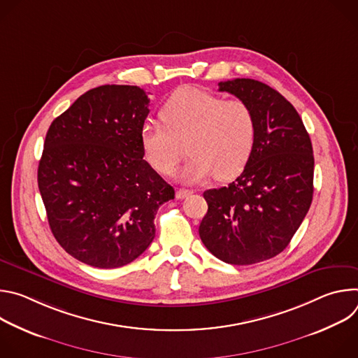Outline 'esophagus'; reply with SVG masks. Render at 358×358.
<instances>
[{"label": "esophagus", "mask_w": 358, "mask_h": 358, "mask_svg": "<svg viewBox=\"0 0 358 358\" xmlns=\"http://www.w3.org/2000/svg\"><path fill=\"white\" fill-rule=\"evenodd\" d=\"M192 192H194L192 189H185V188H180V189H177V192H176V196H177L178 199H182V198H185V196L191 195Z\"/></svg>", "instance_id": "34e87169"}]
</instances>
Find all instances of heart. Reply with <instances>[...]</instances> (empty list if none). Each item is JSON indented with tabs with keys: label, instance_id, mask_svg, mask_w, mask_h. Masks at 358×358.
Listing matches in <instances>:
<instances>
[{
	"label": "heart",
	"instance_id": "obj_1",
	"mask_svg": "<svg viewBox=\"0 0 358 358\" xmlns=\"http://www.w3.org/2000/svg\"><path fill=\"white\" fill-rule=\"evenodd\" d=\"M163 124L144 123L140 145L147 163L162 176H171L184 147L189 159L178 177L199 182L213 177L231 180L252 157L258 137L253 110L243 100H225L210 92L185 87L160 110Z\"/></svg>",
	"mask_w": 358,
	"mask_h": 358
}]
</instances>
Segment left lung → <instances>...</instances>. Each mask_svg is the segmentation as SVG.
Instances as JSON below:
<instances>
[{
	"label": "left lung",
	"instance_id": "8db88e82",
	"mask_svg": "<svg viewBox=\"0 0 358 358\" xmlns=\"http://www.w3.org/2000/svg\"><path fill=\"white\" fill-rule=\"evenodd\" d=\"M218 85L250 106L258 137L242 174L227 187L203 192L208 213L198 232L222 262L252 265L280 253L308 214L313 148L299 113L279 92L245 78Z\"/></svg>",
	"mask_w": 358,
	"mask_h": 358
}]
</instances>
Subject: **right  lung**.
I'll use <instances>...</instances> for the list:
<instances>
[{
	"label": "right lung",
	"instance_id": "1",
	"mask_svg": "<svg viewBox=\"0 0 358 358\" xmlns=\"http://www.w3.org/2000/svg\"><path fill=\"white\" fill-rule=\"evenodd\" d=\"M150 99L138 86L87 90L45 137L38 187L55 239L86 265L133 262L155 239V217L174 188L143 160Z\"/></svg>",
	"mask_w": 358,
	"mask_h": 358
}]
</instances>
